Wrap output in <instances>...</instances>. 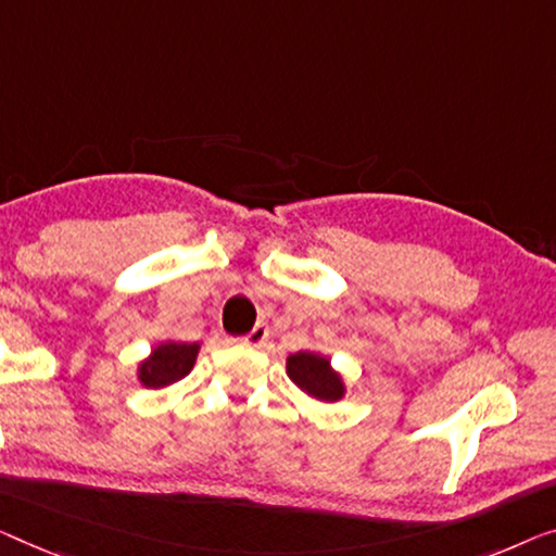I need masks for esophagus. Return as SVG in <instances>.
Returning <instances> with one entry per match:
<instances>
[{"label":"esophagus","mask_w":556,"mask_h":556,"mask_svg":"<svg viewBox=\"0 0 556 556\" xmlns=\"http://www.w3.org/2000/svg\"><path fill=\"white\" fill-rule=\"evenodd\" d=\"M269 339V329H267V325H256L250 334L247 337H242V342L247 344V346H254V350H260V346H264V342H267Z\"/></svg>","instance_id":"esophagus-1"}]
</instances>
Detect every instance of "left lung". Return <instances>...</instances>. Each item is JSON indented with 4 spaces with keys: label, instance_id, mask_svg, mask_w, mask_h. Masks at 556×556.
<instances>
[{
    "label": "left lung",
    "instance_id": "8db88e82",
    "mask_svg": "<svg viewBox=\"0 0 556 556\" xmlns=\"http://www.w3.org/2000/svg\"><path fill=\"white\" fill-rule=\"evenodd\" d=\"M287 375L292 382L319 402H339L344 396V382L331 362L317 352H296L287 357Z\"/></svg>",
    "mask_w": 556,
    "mask_h": 556
}]
</instances>
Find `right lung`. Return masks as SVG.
I'll list each match as a JSON object with an SVG mask.
<instances>
[{"instance_id": "add662e5", "label": "right lung", "mask_w": 556, "mask_h": 556, "mask_svg": "<svg viewBox=\"0 0 556 556\" xmlns=\"http://www.w3.org/2000/svg\"><path fill=\"white\" fill-rule=\"evenodd\" d=\"M199 354L197 342H164L139 364V382L149 389L169 387L192 371Z\"/></svg>"}]
</instances>
